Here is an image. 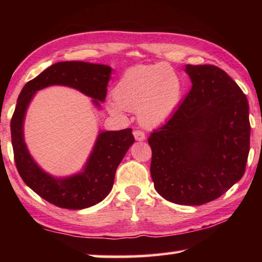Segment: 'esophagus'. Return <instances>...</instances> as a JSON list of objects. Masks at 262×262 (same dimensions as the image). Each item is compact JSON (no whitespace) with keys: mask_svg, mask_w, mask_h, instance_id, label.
I'll use <instances>...</instances> for the list:
<instances>
[{"mask_svg":"<svg viewBox=\"0 0 262 262\" xmlns=\"http://www.w3.org/2000/svg\"><path fill=\"white\" fill-rule=\"evenodd\" d=\"M133 134H134V137H135L136 141L141 142V141L145 140V134H144V132H142V130H134Z\"/></svg>","mask_w":262,"mask_h":262,"instance_id":"1","label":"esophagus"}]
</instances>
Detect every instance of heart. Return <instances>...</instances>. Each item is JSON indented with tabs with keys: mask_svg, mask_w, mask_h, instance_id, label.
<instances>
[{
	"mask_svg": "<svg viewBox=\"0 0 262 262\" xmlns=\"http://www.w3.org/2000/svg\"><path fill=\"white\" fill-rule=\"evenodd\" d=\"M185 83L172 66L163 63L137 65L125 71L113 89L114 102L107 108L113 116L136 111L143 127L155 128L168 120L179 107Z\"/></svg>",
	"mask_w": 262,
	"mask_h": 262,
	"instance_id": "b5f03b06",
	"label": "heart"
}]
</instances>
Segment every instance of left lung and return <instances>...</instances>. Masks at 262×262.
Returning a JSON list of instances; mask_svg holds the SVG:
<instances>
[{
	"mask_svg": "<svg viewBox=\"0 0 262 262\" xmlns=\"http://www.w3.org/2000/svg\"><path fill=\"white\" fill-rule=\"evenodd\" d=\"M190 92L148 137L151 177L164 199L199 206L221 197L246 171L250 151L246 94L214 65H186Z\"/></svg>",
	"mask_w": 262,
	"mask_h": 262,
	"instance_id": "8db88e82",
	"label": "left lung"
}]
</instances>
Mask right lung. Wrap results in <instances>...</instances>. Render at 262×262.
Returning <instances> with one entry per match:
<instances>
[{"label": "right lung", "mask_w": 262, "mask_h": 262, "mask_svg": "<svg viewBox=\"0 0 262 262\" xmlns=\"http://www.w3.org/2000/svg\"><path fill=\"white\" fill-rule=\"evenodd\" d=\"M111 68L86 62H59L49 66L22 89L11 119V138L16 169L22 180L33 191L60 208L91 207L108 196L115 173L135 140L132 128L100 132L92 152L81 172L56 178L47 173L32 159L25 142L24 124L27 108L36 92L51 85H64L79 90L100 108L107 96Z\"/></svg>", "instance_id": "add662e5"}]
</instances>
